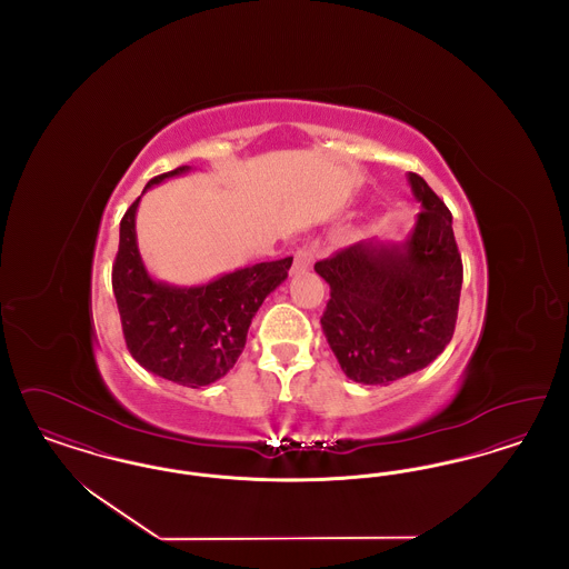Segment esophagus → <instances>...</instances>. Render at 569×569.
<instances>
[{
	"instance_id": "esophagus-1",
	"label": "esophagus",
	"mask_w": 569,
	"mask_h": 569,
	"mask_svg": "<svg viewBox=\"0 0 569 569\" xmlns=\"http://www.w3.org/2000/svg\"><path fill=\"white\" fill-rule=\"evenodd\" d=\"M313 262H316V251H313V247H309V244H302V247H298L297 251H295V264H292V274L309 271V269L313 267Z\"/></svg>"
}]
</instances>
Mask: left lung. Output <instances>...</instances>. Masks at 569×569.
<instances>
[{"mask_svg":"<svg viewBox=\"0 0 569 569\" xmlns=\"http://www.w3.org/2000/svg\"><path fill=\"white\" fill-rule=\"evenodd\" d=\"M407 183L422 211L403 241H360L316 264L330 286L326 341L365 386L429 367L457 325L462 262L452 216L422 177L407 172Z\"/></svg>","mask_w":569,"mask_h":569,"instance_id":"8db88e82","label":"left lung"}]
</instances>
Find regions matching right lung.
<instances>
[{"mask_svg": "<svg viewBox=\"0 0 569 569\" xmlns=\"http://www.w3.org/2000/svg\"><path fill=\"white\" fill-rule=\"evenodd\" d=\"M174 168L151 179L144 190L190 172ZM140 198L119 226V251L112 267L123 337L136 362L158 378L200 388L223 378L243 352L247 330L264 298L281 286L292 256L260 262L198 286H174L147 271L136 241Z\"/></svg>", "mask_w": 569, "mask_h": 569, "instance_id": "add662e5", "label": "right lung"}]
</instances>
